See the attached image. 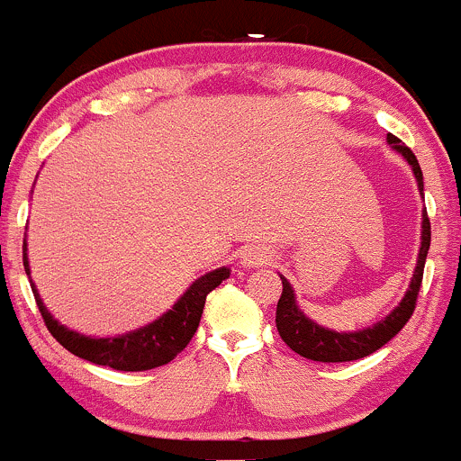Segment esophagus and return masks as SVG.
<instances>
[{
  "instance_id": "obj_1",
  "label": "esophagus",
  "mask_w": 461,
  "mask_h": 461,
  "mask_svg": "<svg viewBox=\"0 0 461 461\" xmlns=\"http://www.w3.org/2000/svg\"><path fill=\"white\" fill-rule=\"evenodd\" d=\"M240 262L245 264V267H260V264L268 262V253L260 247H249L245 249V253H242Z\"/></svg>"
}]
</instances>
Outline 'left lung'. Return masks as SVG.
<instances>
[{
    "label": "left lung",
    "mask_w": 461,
    "mask_h": 461,
    "mask_svg": "<svg viewBox=\"0 0 461 461\" xmlns=\"http://www.w3.org/2000/svg\"><path fill=\"white\" fill-rule=\"evenodd\" d=\"M388 142L396 151L403 153L405 160L411 164L414 176L418 179V188H420V194H422V171H420V164L416 160V156L411 153L410 147H405L403 142L393 134H388ZM429 245H431V223L425 210V214H422L420 253H418V264L414 271V279H411L410 284V290L405 293V297L399 303V308H396L390 316H385V321L356 333H338V331L325 330V327H319L316 322L305 319L303 312H301L297 308V303H294L293 285L282 277L284 288H282V297L277 301V314H275V322H277V331L279 336H282V340L293 348L294 353H299V356L314 359V362H327V364L353 362V359H362L370 356V353L377 351V348H382L385 342L393 340L396 333L403 330L405 322L411 319V314H414Z\"/></svg>",
    "instance_id": "1"
}]
</instances>
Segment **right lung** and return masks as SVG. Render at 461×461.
<instances>
[{
	"label": "right lung",
	"mask_w": 461,
	"mask_h": 461,
	"mask_svg": "<svg viewBox=\"0 0 461 461\" xmlns=\"http://www.w3.org/2000/svg\"><path fill=\"white\" fill-rule=\"evenodd\" d=\"M23 267L25 273H30L28 258L25 256ZM227 277H230V268H216V271L203 275V277H199L197 282L190 285L186 294L162 319L142 327V330L116 338H86L82 333L58 325V321L51 319V314L47 312L43 301H41L39 290L34 288L32 282L30 285L41 316L45 321V327L67 351H71L73 356L82 359H88L93 364H99V366L136 373V370H149L168 364L177 353L186 348L190 338L194 336L199 327L205 297Z\"/></svg>",
	"instance_id": "right-lung-1"
}]
</instances>
